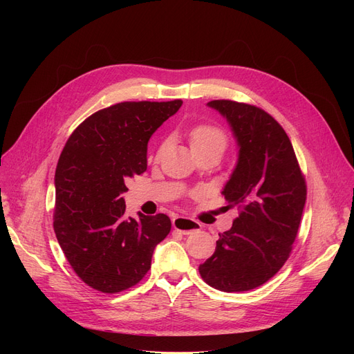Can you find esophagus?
Returning <instances> with one entry per match:
<instances>
[{
    "label": "esophagus",
    "mask_w": 354,
    "mask_h": 354,
    "mask_svg": "<svg viewBox=\"0 0 354 354\" xmlns=\"http://www.w3.org/2000/svg\"><path fill=\"white\" fill-rule=\"evenodd\" d=\"M172 227H174L176 231L182 232L183 235H189V234H192V232L201 230V224H199V222H196V221H194V219H189V218H187V216H175V218L172 219Z\"/></svg>",
    "instance_id": "1"
}]
</instances>
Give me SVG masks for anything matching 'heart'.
Segmentation results:
<instances>
[{
    "instance_id": "obj_1",
    "label": "heart",
    "mask_w": 354,
    "mask_h": 354,
    "mask_svg": "<svg viewBox=\"0 0 354 354\" xmlns=\"http://www.w3.org/2000/svg\"><path fill=\"white\" fill-rule=\"evenodd\" d=\"M189 143L192 151L212 146H219L222 149H225L227 136L224 133V130L219 129L218 126L198 124L189 130Z\"/></svg>"
}]
</instances>
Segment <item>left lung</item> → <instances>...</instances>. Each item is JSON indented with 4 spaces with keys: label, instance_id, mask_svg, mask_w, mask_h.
Segmentation results:
<instances>
[{
    "label": "left lung",
    "instance_id": "8db88e82",
    "mask_svg": "<svg viewBox=\"0 0 354 354\" xmlns=\"http://www.w3.org/2000/svg\"><path fill=\"white\" fill-rule=\"evenodd\" d=\"M238 145V159L222 195L239 216L219 234L215 252L199 266L211 287L238 292L267 283L290 257L306 205V180L292 145L263 109L212 100Z\"/></svg>",
    "mask_w": 354,
    "mask_h": 354
}]
</instances>
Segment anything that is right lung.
Wrapping results in <instances>:
<instances>
[{"mask_svg": "<svg viewBox=\"0 0 354 354\" xmlns=\"http://www.w3.org/2000/svg\"><path fill=\"white\" fill-rule=\"evenodd\" d=\"M182 100L123 102L96 111L68 138L55 169L54 232L82 280L115 294L138 284L171 231L165 214L127 218L126 182L147 167V142Z\"/></svg>", "mask_w": 354, "mask_h": 354, "instance_id": "obj_1", "label": "right lung"}]
</instances>
